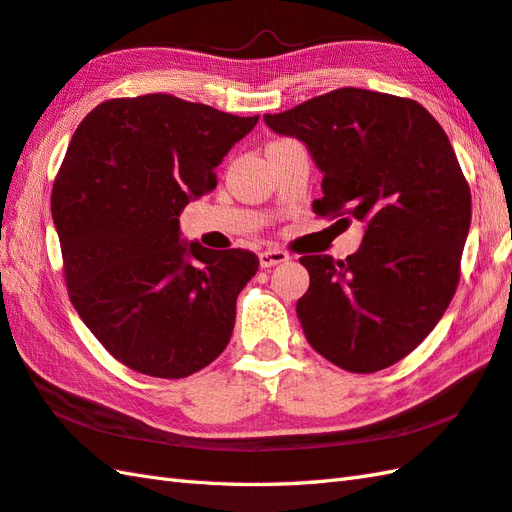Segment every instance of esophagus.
I'll return each instance as SVG.
<instances>
[{"label":"esophagus","instance_id":"34e87169","mask_svg":"<svg viewBox=\"0 0 512 512\" xmlns=\"http://www.w3.org/2000/svg\"><path fill=\"white\" fill-rule=\"evenodd\" d=\"M258 258H260V267L269 269V267L286 263V260H289V254L282 252V249H265V252L258 254Z\"/></svg>","mask_w":512,"mask_h":512}]
</instances>
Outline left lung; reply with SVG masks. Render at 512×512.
Masks as SVG:
<instances>
[{
	"instance_id": "obj_1",
	"label": "left lung",
	"mask_w": 512,
	"mask_h": 512,
	"mask_svg": "<svg viewBox=\"0 0 512 512\" xmlns=\"http://www.w3.org/2000/svg\"><path fill=\"white\" fill-rule=\"evenodd\" d=\"M265 123L306 143L323 173L315 213L365 223L345 260L299 258L310 276L297 299L308 343L345 371L395 365L434 330L460 280L471 193L450 139L415 99L354 86Z\"/></svg>"
}]
</instances>
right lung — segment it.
Wrapping results in <instances>:
<instances>
[{
  "instance_id": "add662e5",
  "label": "right lung",
  "mask_w": 512,
  "mask_h": 512,
  "mask_svg": "<svg viewBox=\"0 0 512 512\" xmlns=\"http://www.w3.org/2000/svg\"><path fill=\"white\" fill-rule=\"evenodd\" d=\"M256 123L152 93L108 99L73 132L52 189L67 291L126 367L186 378L226 350L258 256L182 243L178 217Z\"/></svg>"
}]
</instances>
